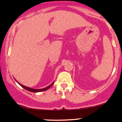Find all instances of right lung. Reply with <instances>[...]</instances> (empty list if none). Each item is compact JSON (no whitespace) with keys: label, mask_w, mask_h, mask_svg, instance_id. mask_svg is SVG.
<instances>
[{"label":"right lung","mask_w":122,"mask_h":122,"mask_svg":"<svg viewBox=\"0 0 122 122\" xmlns=\"http://www.w3.org/2000/svg\"><path fill=\"white\" fill-rule=\"evenodd\" d=\"M16 81L17 82V83H18L19 85H20V86H21L22 87H23V88H25V89H26V90L29 91V92H33V93H38V92H43V91H45L46 90L48 89L49 88H50V87H51V86H52L54 84V82L53 83H52V84H51L50 85V86H47L46 87H45V88H41V89H34V88H30V87H26V86H23V85L20 84V83H18V81H17L16 80Z\"/></svg>","instance_id":"1"}]
</instances>
